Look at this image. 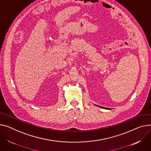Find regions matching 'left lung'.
<instances>
[{
  "label": "left lung",
  "mask_w": 151,
  "mask_h": 151,
  "mask_svg": "<svg viewBox=\"0 0 151 151\" xmlns=\"http://www.w3.org/2000/svg\"><path fill=\"white\" fill-rule=\"evenodd\" d=\"M100 107H101V108H103V109H107V108H106V107H101V106H99Z\"/></svg>",
  "instance_id": "1"
}]
</instances>
